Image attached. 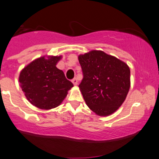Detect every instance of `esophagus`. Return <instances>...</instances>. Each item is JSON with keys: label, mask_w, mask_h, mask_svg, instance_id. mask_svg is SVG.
<instances>
[{"label": "esophagus", "mask_w": 159, "mask_h": 159, "mask_svg": "<svg viewBox=\"0 0 159 159\" xmlns=\"http://www.w3.org/2000/svg\"><path fill=\"white\" fill-rule=\"evenodd\" d=\"M72 83H73V84H74L75 86H77V85H78V79H77V78H73V79L72 80Z\"/></svg>", "instance_id": "esophagus-1"}]
</instances>
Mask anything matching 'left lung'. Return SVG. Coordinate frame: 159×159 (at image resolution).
Here are the masks:
<instances>
[{"instance_id": "8db88e82", "label": "left lung", "mask_w": 159, "mask_h": 159, "mask_svg": "<svg viewBox=\"0 0 159 159\" xmlns=\"http://www.w3.org/2000/svg\"><path fill=\"white\" fill-rule=\"evenodd\" d=\"M84 78L80 84L86 104L99 116L121 106L130 87V70L125 62L101 50L78 55Z\"/></svg>"}]
</instances>
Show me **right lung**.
Wrapping results in <instances>:
<instances>
[{"label":"right lung","mask_w":159,"mask_h":159,"mask_svg":"<svg viewBox=\"0 0 159 159\" xmlns=\"http://www.w3.org/2000/svg\"><path fill=\"white\" fill-rule=\"evenodd\" d=\"M62 56L45 55L36 58L20 71L19 83L33 106L51 110L61 105L73 84L56 67Z\"/></svg>","instance_id":"add662e5"}]
</instances>
